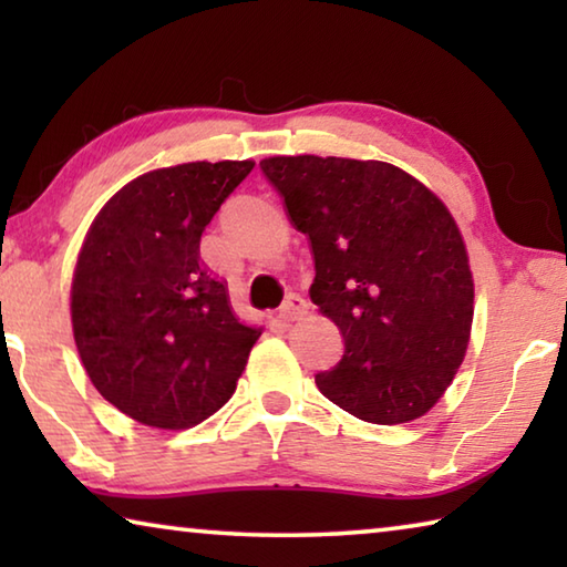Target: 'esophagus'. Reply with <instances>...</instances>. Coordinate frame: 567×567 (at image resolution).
<instances>
[{"mask_svg": "<svg viewBox=\"0 0 567 567\" xmlns=\"http://www.w3.org/2000/svg\"><path fill=\"white\" fill-rule=\"evenodd\" d=\"M307 307H310V305H307L305 297H300V295H287V300L282 302L280 312H277V318H280V322L290 324V322L302 318V315L307 312Z\"/></svg>", "mask_w": 567, "mask_h": 567, "instance_id": "obj_1", "label": "esophagus"}]
</instances>
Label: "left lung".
<instances>
[{
    "instance_id": "obj_1",
    "label": "left lung",
    "mask_w": 567,
    "mask_h": 567,
    "mask_svg": "<svg viewBox=\"0 0 567 567\" xmlns=\"http://www.w3.org/2000/svg\"><path fill=\"white\" fill-rule=\"evenodd\" d=\"M260 167L310 239V297L344 340L342 360L315 375L320 392L375 425L425 415L463 364L473 324L453 215L388 162L300 155Z\"/></svg>"
}]
</instances>
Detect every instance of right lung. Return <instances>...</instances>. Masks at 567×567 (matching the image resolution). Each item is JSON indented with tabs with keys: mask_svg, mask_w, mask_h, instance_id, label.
<instances>
[{
	"mask_svg": "<svg viewBox=\"0 0 567 567\" xmlns=\"http://www.w3.org/2000/svg\"><path fill=\"white\" fill-rule=\"evenodd\" d=\"M255 162H187L124 185L94 217L72 280V330L100 395L185 430L233 398L260 328L199 262V237Z\"/></svg>",
	"mask_w": 567,
	"mask_h": 567,
	"instance_id": "add662e5",
	"label": "right lung"
}]
</instances>
